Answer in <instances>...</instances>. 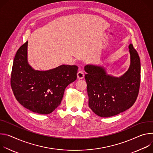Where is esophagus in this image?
<instances>
[{
    "mask_svg": "<svg viewBox=\"0 0 153 153\" xmlns=\"http://www.w3.org/2000/svg\"><path fill=\"white\" fill-rule=\"evenodd\" d=\"M84 76V72L82 71H79L78 72H77V78L78 79H82Z\"/></svg>",
    "mask_w": 153,
    "mask_h": 153,
    "instance_id": "esophagus-1",
    "label": "esophagus"
}]
</instances>
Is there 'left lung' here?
Here are the masks:
<instances>
[{
  "instance_id": "1",
  "label": "left lung",
  "mask_w": 153,
  "mask_h": 153,
  "mask_svg": "<svg viewBox=\"0 0 153 153\" xmlns=\"http://www.w3.org/2000/svg\"><path fill=\"white\" fill-rule=\"evenodd\" d=\"M128 48L130 65L120 76L108 74L104 66H84L89 106L101 117H110L125 111L137 98L140 82V58L132 44Z\"/></svg>"
}]
</instances>
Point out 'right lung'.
<instances>
[{"label":"right lung","mask_w":153,"mask_h":153,"mask_svg":"<svg viewBox=\"0 0 153 153\" xmlns=\"http://www.w3.org/2000/svg\"><path fill=\"white\" fill-rule=\"evenodd\" d=\"M27 47L28 41L15 55L11 88L24 108L39 114H48L61 104L66 87L76 80L78 67L61 65L48 71L35 70L28 62Z\"/></svg>","instance_id":"1"}]
</instances>
